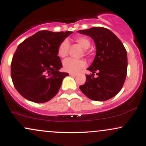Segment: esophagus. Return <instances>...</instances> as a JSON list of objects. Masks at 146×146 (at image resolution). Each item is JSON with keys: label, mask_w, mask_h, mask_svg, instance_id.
I'll return each instance as SVG.
<instances>
[{"label": "esophagus", "mask_w": 146, "mask_h": 146, "mask_svg": "<svg viewBox=\"0 0 146 146\" xmlns=\"http://www.w3.org/2000/svg\"><path fill=\"white\" fill-rule=\"evenodd\" d=\"M69 75H71L72 77H75L77 76V74H75V73H69Z\"/></svg>", "instance_id": "esophagus-1"}]
</instances>
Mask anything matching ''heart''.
<instances>
[{"mask_svg":"<svg viewBox=\"0 0 146 146\" xmlns=\"http://www.w3.org/2000/svg\"><path fill=\"white\" fill-rule=\"evenodd\" d=\"M74 40L84 49H87L90 46V40L86 36H75ZM69 42L67 40H64L60 42L58 47V55L60 58H66L68 56L69 50ZM84 54L87 56H90V52L87 50L84 51ZM86 65V62L84 60H77L73 58H68L63 62V68L65 71L70 73H77Z\"/></svg>","mask_w":146,"mask_h":146,"instance_id":"heart-1","label":"heart"}]
</instances>
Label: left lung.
<instances>
[{
	"instance_id": "8db88e82",
	"label": "left lung",
	"mask_w": 146,
	"mask_h": 146,
	"mask_svg": "<svg viewBox=\"0 0 146 146\" xmlns=\"http://www.w3.org/2000/svg\"><path fill=\"white\" fill-rule=\"evenodd\" d=\"M78 33L89 36L96 45V56L88 68L86 82L80 86L86 96L95 101H106L121 90L127 75L128 58L122 42L109 29L92 27ZM98 75L94 78V73Z\"/></svg>"
}]
</instances>
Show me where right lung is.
Masks as SVG:
<instances>
[{
	"instance_id": "1",
	"label": "right lung",
	"mask_w": 146,
	"mask_h": 146,
	"mask_svg": "<svg viewBox=\"0 0 146 146\" xmlns=\"http://www.w3.org/2000/svg\"><path fill=\"white\" fill-rule=\"evenodd\" d=\"M71 31H40L18 46L11 64V76L23 98L36 103L49 101L68 75L62 67L58 47Z\"/></svg>"
}]
</instances>
